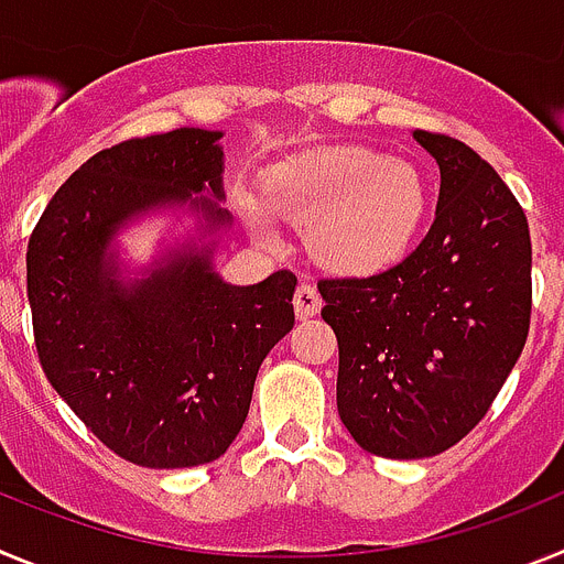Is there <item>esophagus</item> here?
Returning <instances> with one entry per match:
<instances>
[{
    "mask_svg": "<svg viewBox=\"0 0 564 564\" xmlns=\"http://www.w3.org/2000/svg\"><path fill=\"white\" fill-rule=\"evenodd\" d=\"M293 311H296V318H313L318 311H322V296L316 293V288L302 282L293 293Z\"/></svg>",
    "mask_w": 564,
    "mask_h": 564,
    "instance_id": "1",
    "label": "esophagus"
}]
</instances>
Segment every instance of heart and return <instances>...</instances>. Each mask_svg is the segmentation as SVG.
I'll list each match as a JSON object with an SVG mask.
<instances>
[{"instance_id": "obj_1", "label": "heart", "mask_w": 564, "mask_h": 564, "mask_svg": "<svg viewBox=\"0 0 564 564\" xmlns=\"http://www.w3.org/2000/svg\"><path fill=\"white\" fill-rule=\"evenodd\" d=\"M265 206L246 203L248 220L273 242V220L311 228L313 257L341 276H376L410 251L426 214V183L415 166L367 147H336L279 163Z\"/></svg>"}]
</instances>
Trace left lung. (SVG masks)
<instances>
[{"label": "left lung", "instance_id": "1", "mask_svg": "<svg viewBox=\"0 0 564 564\" xmlns=\"http://www.w3.org/2000/svg\"><path fill=\"white\" fill-rule=\"evenodd\" d=\"M415 138L441 166L426 237L376 276L318 282L338 341V415L361 449L392 460L435 457L475 430L531 325L522 206L475 149Z\"/></svg>", "mask_w": 564, "mask_h": 564}]
</instances>
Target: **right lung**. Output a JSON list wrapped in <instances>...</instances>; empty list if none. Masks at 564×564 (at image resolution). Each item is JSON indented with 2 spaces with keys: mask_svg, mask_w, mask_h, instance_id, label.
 I'll list each match as a JSON object with an SVG mask.
<instances>
[{
  "mask_svg": "<svg viewBox=\"0 0 564 564\" xmlns=\"http://www.w3.org/2000/svg\"><path fill=\"white\" fill-rule=\"evenodd\" d=\"M223 134L181 127L93 154L53 194L28 242V299L42 370L93 435L147 468L203 466L239 435L262 358L293 327L296 273L226 285L181 257L123 288L107 246L154 206L223 197ZM212 226L228 212L200 200Z\"/></svg>",
  "mask_w": 564,
  "mask_h": 564,
  "instance_id": "obj_1",
  "label": "right lung"
}]
</instances>
